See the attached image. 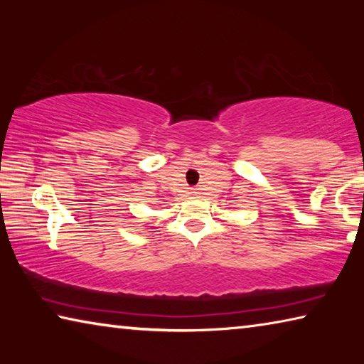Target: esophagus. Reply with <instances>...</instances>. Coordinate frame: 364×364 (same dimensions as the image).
Segmentation results:
<instances>
[{
    "mask_svg": "<svg viewBox=\"0 0 364 364\" xmlns=\"http://www.w3.org/2000/svg\"><path fill=\"white\" fill-rule=\"evenodd\" d=\"M197 194H199V193H197V191L194 189V191H193V196H197Z\"/></svg>",
    "mask_w": 364,
    "mask_h": 364,
    "instance_id": "esophagus-1",
    "label": "esophagus"
}]
</instances>
